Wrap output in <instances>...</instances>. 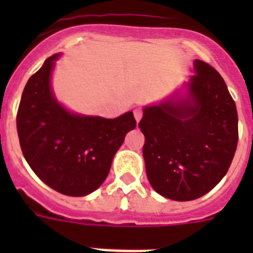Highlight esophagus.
I'll list each match as a JSON object with an SVG mask.
<instances>
[{
    "label": "esophagus",
    "mask_w": 253,
    "mask_h": 253,
    "mask_svg": "<svg viewBox=\"0 0 253 253\" xmlns=\"http://www.w3.org/2000/svg\"><path fill=\"white\" fill-rule=\"evenodd\" d=\"M134 117H135V119H136V122H139V121H140V119H142V117H143L142 109H135Z\"/></svg>",
    "instance_id": "34e87169"
}]
</instances>
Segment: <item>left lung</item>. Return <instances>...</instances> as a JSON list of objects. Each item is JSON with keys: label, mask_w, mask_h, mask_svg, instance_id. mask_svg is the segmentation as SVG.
Wrapping results in <instances>:
<instances>
[{"label": "left lung", "mask_w": 253, "mask_h": 253, "mask_svg": "<svg viewBox=\"0 0 253 253\" xmlns=\"http://www.w3.org/2000/svg\"><path fill=\"white\" fill-rule=\"evenodd\" d=\"M185 98L144 109L140 131L147 177L163 197L192 201L218 185L238 146L235 101L219 73L202 60Z\"/></svg>", "instance_id": "8db88e82"}]
</instances>
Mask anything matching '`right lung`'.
Returning <instances> with one entry per match:
<instances>
[{
    "label": "right lung",
    "mask_w": 253,
    "mask_h": 253,
    "mask_svg": "<svg viewBox=\"0 0 253 253\" xmlns=\"http://www.w3.org/2000/svg\"><path fill=\"white\" fill-rule=\"evenodd\" d=\"M57 57L49 56L23 89L18 138L26 162L44 184L65 196L83 197L105 181L115 152L136 121L132 111L106 119L65 110L49 86Z\"/></svg>",
    "instance_id": "1"
}]
</instances>
